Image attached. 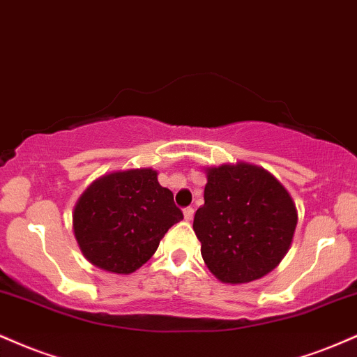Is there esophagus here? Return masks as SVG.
<instances>
[{"instance_id": "1", "label": "esophagus", "mask_w": 357, "mask_h": 357, "mask_svg": "<svg viewBox=\"0 0 357 357\" xmlns=\"http://www.w3.org/2000/svg\"><path fill=\"white\" fill-rule=\"evenodd\" d=\"M183 217H185V220H192V217H194V208L192 207L183 208Z\"/></svg>"}]
</instances>
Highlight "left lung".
Returning a JSON list of instances; mask_svg holds the SVG:
<instances>
[{
  "label": "left lung",
  "mask_w": 357,
  "mask_h": 357,
  "mask_svg": "<svg viewBox=\"0 0 357 357\" xmlns=\"http://www.w3.org/2000/svg\"><path fill=\"white\" fill-rule=\"evenodd\" d=\"M205 174V204L194 217L204 262L225 284L264 278L291 247L294 200L274 175L252 163H224Z\"/></svg>",
  "instance_id": "1"
}]
</instances>
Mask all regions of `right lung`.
<instances>
[{"label":"right lung","instance_id":"1","mask_svg":"<svg viewBox=\"0 0 357 357\" xmlns=\"http://www.w3.org/2000/svg\"><path fill=\"white\" fill-rule=\"evenodd\" d=\"M157 170L132 169L96 178L73 208V232L86 261L113 274H132L183 219Z\"/></svg>","mask_w":357,"mask_h":357}]
</instances>
